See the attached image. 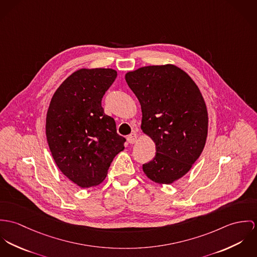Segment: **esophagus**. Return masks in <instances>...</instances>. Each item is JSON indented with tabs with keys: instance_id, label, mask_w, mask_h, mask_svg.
I'll list each match as a JSON object with an SVG mask.
<instances>
[{
	"instance_id": "obj_1",
	"label": "esophagus",
	"mask_w": 257,
	"mask_h": 257,
	"mask_svg": "<svg viewBox=\"0 0 257 257\" xmlns=\"http://www.w3.org/2000/svg\"><path fill=\"white\" fill-rule=\"evenodd\" d=\"M137 139H138V137H137V135L135 133H131L127 137V141L130 143V144H135V143L137 142Z\"/></svg>"
}]
</instances>
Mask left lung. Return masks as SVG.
I'll use <instances>...</instances> for the list:
<instances>
[{"instance_id":"8db88e82","label":"left lung","mask_w":257,"mask_h":257,"mask_svg":"<svg viewBox=\"0 0 257 257\" xmlns=\"http://www.w3.org/2000/svg\"><path fill=\"white\" fill-rule=\"evenodd\" d=\"M142 110L141 129L156 145L143 165L152 181L171 184L198 160L208 134V111L199 87L172 64L145 66L125 74Z\"/></svg>"}]
</instances>
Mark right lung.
<instances>
[{
  "instance_id": "1",
  "label": "right lung",
  "mask_w": 257,
  "mask_h": 257,
  "mask_svg": "<svg viewBox=\"0 0 257 257\" xmlns=\"http://www.w3.org/2000/svg\"><path fill=\"white\" fill-rule=\"evenodd\" d=\"M116 76L109 68L80 69L60 85L48 107L46 137L52 157L61 172L82 188L100 184L124 150L125 138L101 106Z\"/></svg>"
}]
</instances>
